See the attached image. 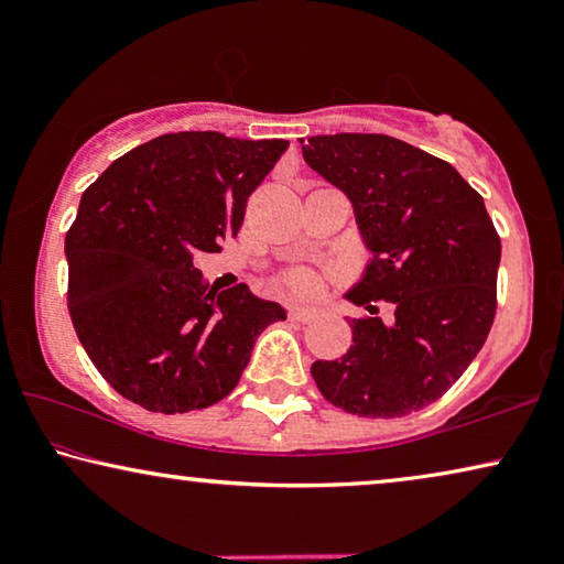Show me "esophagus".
Returning a JSON list of instances; mask_svg holds the SVG:
<instances>
[{
  "label": "esophagus",
  "mask_w": 564,
  "mask_h": 564,
  "mask_svg": "<svg viewBox=\"0 0 564 564\" xmlns=\"http://www.w3.org/2000/svg\"><path fill=\"white\" fill-rule=\"evenodd\" d=\"M290 321H297V323H311L318 318V311L315 307H292V311L288 313Z\"/></svg>",
  "instance_id": "34e87169"
}]
</instances>
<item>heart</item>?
<instances>
[{
	"instance_id": "heart-1",
	"label": "heart",
	"mask_w": 564,
	"mask_h": 564,
	"mask_svg": "<svg viewBox=\"0 0 564 564\" xmlns=\"http://www.w3.org/2000/svg\"><path fill=\"white\" fill-rule=\"evenodd\" d=\"M284 288L295 292V295H313L318 282H315V276L311 272H292L288 276V282H284Z\"/></svg>"
}]
</instances>
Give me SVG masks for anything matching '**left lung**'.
Instances as JSON below:
<instances>
[{
    "instance_id": "left-lung-1",
    "label": "left lung",
    "mask_w": 564,
    "mask_h": 564,
    "mask_svg": "<svg viewBox=\"0 0 564 564\" xmlns=\"http://www.w3.org/2000/svg\"><path fill=\"white\" fill-rule=\"evenodd\" d=\"M303 159L351 199L372 261L346 292L341 359L315 361L321 395L365 419H400L436 403L482 349L498 307L500 236L457 169L380 133L313 135ZM397 315L382 324L376 303Z\"/></svg>"
}]
</instances>
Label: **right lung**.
Wrapping results in <instances>:
<instances>
[{"instance_id": "add662e5", "label": "right lung", "mask_w": 564, "mask_h": 564, "mask_svg": "<svg viewBox=\"0 0 564 564\" xmlns=\"http://www.w3.org/2000/svg\"><path fill=\"white\" fill-rule=\"evenodd\" d=\"M288 141L215 130L159 135L84 189L66 234L68 313L97 372L135 405L187 413L241 380L282 305L236 284L207 290L197 253L241 230L246 203Z\"/></svg>"}]
</instances>
